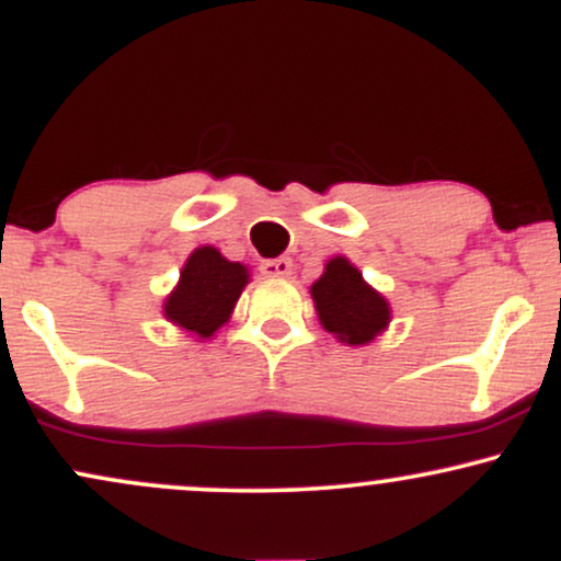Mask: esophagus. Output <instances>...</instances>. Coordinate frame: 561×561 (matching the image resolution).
Here are the masks:
<instances>
[{
	"instance_id": "obj_1",
	"label": "esophagus",
	"mask_w": 561,
	"mask_h": 561,
	"mask_svg": "<svg viewBox=\"0 0 561 561\" xmlns=\"http://www.w3.org/2000/svg\"><path fill=\"white\" fill-rule=\"evenodd\" d=\"M261 272L266 276H289V274H293V261H289V259L263 261Z\"/></svg>"
}]
</instances>
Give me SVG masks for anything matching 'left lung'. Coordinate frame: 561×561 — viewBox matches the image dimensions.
<instances>
[{
  "label": "left lung",
  "instance_id": "8db88e82",
  "mask_svg": "<svg viewBox=\"0 0 561 561\" xmlns=\"http://www.w3.org/2000/svg\"><path fill=\"white\" fill-rule=\"evenodd\" d=\"M311 298L321 327L340 343L366 345L390 324L388 300L343 255L327 261L324 274L311 285Z\"/></svg>",
  "mask_w": 561,
  "mask_h": 561
}]
</instances>
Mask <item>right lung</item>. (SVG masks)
<instances>
[{"mask_svg":"<svg viewBox=\"0 0 561 561\" xmlns=\"http://www.w3.org/2000/svg\"><path fill=\"white\" fill-rule=\"evenodd\" d=\"M248 279V266L227 261L210 244L197 248L186 259L176 289L163 302L165 319L203 340L214 337L218 327L229 321Z\"/></svg>","mask_w":561,"mask_h":561,"instance_id":"right-lung-1","label":"right lung"}]
</instances>
